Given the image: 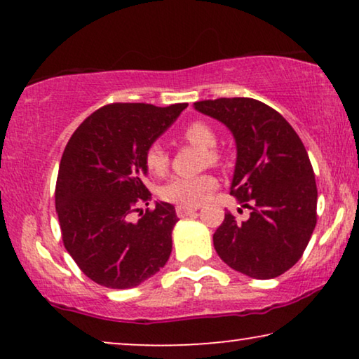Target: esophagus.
Segmentation results:
<instances>
[{
  "label": "esophagus",
  "mask_w": 359,
  "mask_h": 359,
  "mask_svg": "<svg viewBox=\"0 0 359 359\" xmlns=\"http://www.w3.org/2000/svg\"><path fill=\"white\" fill-rule=\"evenodd\" d=\"M196 210H198L196 208H184V205H178V208H176V215H178V217H188V215L194 214Z\"/></svg>",
  "instance_id": "esophagus-1"
}]
</instances>
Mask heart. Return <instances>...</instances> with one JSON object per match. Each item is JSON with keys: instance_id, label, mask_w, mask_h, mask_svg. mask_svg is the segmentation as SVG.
I'll return each mask as SVG.
<instances>
[{"instance_id": "obj_1", "label": "heart", "mask_w": 359, "mask_h": 359, "mask_svg": "<svg viewBox=\"0 0 359 359\" xmlns=\"http://www.w3.org/2000/svg\"><path fill=\"white\" fill-rule=\"evenodd\" d=\"M183 137L191 145L208 150V156H204V163H215L219 160L215 145L217 135L212 127L204 122H193L183 130ZM145 168L151 176H163L168 170V154L160 144L150 145L145 151ZM217 188V180L212 175H199L193 178H173L160 189L161 199L166 203L184 205V208H196L203 204L209 198L210 193Z\"/></svg>"}]
</instances>
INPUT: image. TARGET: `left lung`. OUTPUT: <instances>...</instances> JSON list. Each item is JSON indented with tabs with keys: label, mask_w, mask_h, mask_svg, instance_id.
<instances>
[{
	"label": "left lung",
	"mask_w": 359,
	"mask_h": 359,
	"mask_svg": "<svg viewBox=\"0 0 359 359\" xmlns=\"http://www.w3.org/2000/svg\"><path fill=\"white\" fill-rule=\"evenodd\" d=\"M194 109L229 127L237 144L230 186L250 217L225 214L214 248L235 271L271 279L299 262L317 224V184L311 160L291 124L262 101L219 97Z\"/></svg>",
	"instance_id": "obj_1"
}]
</instances>
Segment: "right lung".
I'll return each mask as SVG.
<instances>
[{
	"label": "right lung",
	"instance_id": "right-lung-1",
	"mask_svg": "<svg viewBox=\"0 0 359 359\" xmlns=\"http://www.w3.org/2000/svg\"><path fill=\"white\" fill-rule=\"evenodd\" d=\"M188 104L112 102L81 122L58 168L55 209L62 240L78 268L111 289L139 286L165 266L178 222L168 203L149 205L145 151ZM132 212H140L137 223Z\"/></svg>",
	"mask_w": 359,
	"mask_h": 359
}]
</instances>
